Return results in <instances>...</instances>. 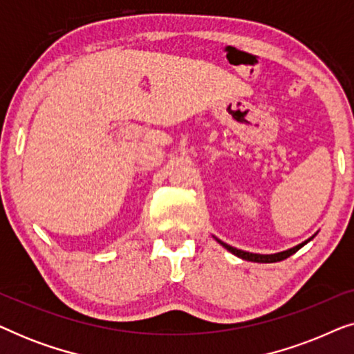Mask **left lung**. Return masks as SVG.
Returning a JSON list of instances; mask_svg holds the SVG:
<instances>
[{
	"label": "left lung",
	"mask_w": 354,
	"mask_h": 354,
	"mask_svg": "<svg viewBox=\"0 0 354 354\" xmlns=\"http://www.w3.org/2000/svg\"><path fill=\"white\" fill-rule=\"evenodd\" d=\"M311 239H313V236H311ZM311 239H309V240H311ZM216 240H217V239H216ZM309 240L303 241V243H299L298 246H293V248H290V250H287V251H280V253H275V254H256V253H248V251L236 250V248H234V246L227 245V243H224V241H221V240H217V241H219V243H221L222 246H224L225 250H229L232 254L239 256V258H241V259L253 261V263H277V261H283V259H287L288 256H292V254L297 253V251H298L299 248H303V246L306 245Z\"/></svg>",
	"instance_id": "1"
}]
</instances>
